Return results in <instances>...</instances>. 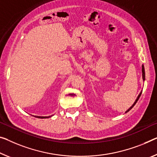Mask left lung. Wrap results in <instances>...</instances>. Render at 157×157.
Instances as JSON below:
<instances>
[{
	"label": "left lung",
	"mask_w": 157,
	"mask_h": 157,
	"mask_svg": "<svg viewBox=\"0 0 157 157\" xmlns=\"http://www.w3.org/2000/svg\"><path fill=\"white\" fill-rule=\"evenodd\" d=\"M142 72H143V81H144V80H145V72H144V66H143H143H142ZM141 94H142V91H141V92H140V94H139V95H138V96H137V99H136V101H135V102L133 103V105H132L131 106V107H130V108H129V109H128V110L126 111V113H127L128 112H129V111H130V110H131V109H132V108L134 107V106H135V105H136V102H137V100H139V98H140V97Z\"/></svg>",
	"instance_id": "obj_1"
}]
</instances>
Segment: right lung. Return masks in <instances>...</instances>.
Masks as SVG:
<instances>
[{
	"label": "right lung",
	"instance_id": "add662e5",
	"mask_svg": "<svg viewBox=\"0 0 157 157\" xmlns=\"http://www.w3.org/2000/svg\"><path fill=\"white\" fill-rule=\"evenodd\" d=\"M52 116H49V117H38V116H35V117L36 118H39V119H46V118H49L51 117Z\"/></svg>",
	"mask_w": 157,
	"mask_h": 157
}]
</instances>
